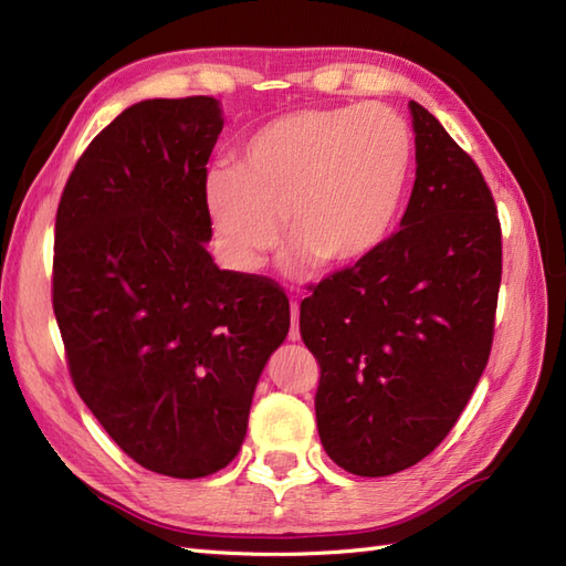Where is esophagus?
I'll list each match as a JSON object with an SVG mask.
<instances>
[{
    "label": "esophagus",
    "instance_id": "esophagus-1",
    "mask_svg": "<svg viewBox=\"0 0 566 566\" xmlns=\"http://www.w3.org/2000/svg\"><path fill=\"white\" fill-rule=\"evenodd\" d=\"M292 328H290V340H298L302 333H298V302H292Z\"/></svg>",
    "mask_w": 566,
    "mask_h": 566
}]
</instances>
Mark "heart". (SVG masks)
Wrapping results in <instances>:
<instances>
[{
  "mask_svg": "<svg viewBox=\"0 0 566 566\" xmlns=\"http://www.w3.org/2000/svg\"><path fill=\"white\" fill-rule=\"evenodd\" d=\"M408 124L384 104L302 109L245 138L233 167L203 182V207L223 260L255 272L284 219L302 260L347 268L389 235L411 172Z\"/></svg>",
  "mask_w": 566,
  "mask_h": 566,
  "instance_id": "obj_1",
  "label": "heart"
}]
</instances>
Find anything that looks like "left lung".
Instances as JSON below:
<instances>
[{"instance_id":"obj_1","label":"left lung","mask_w":566,"mask_h":566,"mask_svg":"<svg viewBox=\"0 0 566 566\" xmlns=\"http://www.w3.org/2000/svg\"><path fill=\"white\" fill-rule=\"evenodd\" d=\"M416 182L401 228L308 286L298 331L318 359L331 460L389 476L423 460L472 399L494 343L501 223L476 163L411 102Z\"/></svg>"}]
</instances>
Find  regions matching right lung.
I'll return each instance as SVG.
<instances>
[{
	"mask_svg": "<svg viewBox=\"0 0 566 566\" xmlns=\"http://www.w3.org/2000/svg\"><path fill=\"white\" fill-rule=\"evenodd\" d=\"M211 97L118 114L70 172L55 216L53 311L80 399L130 460L165 476L238 454L262 367L290 333L270 276L207 252Z\"/></svg>",
	"mask_w": 566,
	"mask_h": 566,
	"instance_id": "obj_1",
	"label": "right lung"
}]
</instances>
